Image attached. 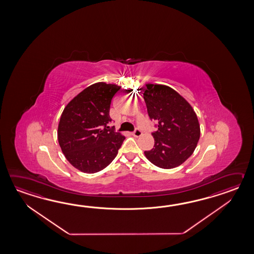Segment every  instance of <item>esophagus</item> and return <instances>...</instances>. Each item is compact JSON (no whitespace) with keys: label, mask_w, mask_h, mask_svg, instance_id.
I'll list each match as a JSON object with an SVG mask.
<instances>
[{"label":"esophagus","mask_w":254,"mask_h":254,"mask_svg":"<svg viewBox=\"0 0 254 254\" xmlns=\"http://www.w3.org/2000/svg\"><path fill=\"white\" fill-rule=\"evenodd\" d=\"M132 135H133L134 137H137V138H138V137H140V136L142 135V132H141V130H140V129H136L134 131L132 132Z\"/></svg>","instance_id":"34e87169"}]
</instances>
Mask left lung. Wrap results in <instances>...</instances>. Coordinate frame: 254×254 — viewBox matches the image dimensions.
Returning a JSON list of instances; mask_svg holds the SVG:
<instances>
[{
	"label": "left lung",
	"instance_id": "8db88e82",
	"mask_svg": "<svg viewBox=\"0 0 254 254\" xmlns=\"http://www.w3.org/2000/svg\"><path fill=\"white\" fill-rule=\"evenodd\" d=\"M143 93L149 117L158 123L152 133L154 147L144 151L157 167L173 169L183 164L194 151L200 128L194 110L173 88L147 83Z\"/></svg>",
	"mask_w": 254,
	"mask_h": 254
}]
</instances>
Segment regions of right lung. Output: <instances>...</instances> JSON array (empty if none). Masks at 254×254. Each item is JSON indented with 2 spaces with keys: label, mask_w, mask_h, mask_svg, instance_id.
Returning <instances> with one entry per match:
<instances>
[{
  "label": "right lung",
  "mask_w": 254,
  "mask_h": 254,
  "mask_svg": "<svg viewBox=\"0 0 254 254\" xmlns=\"http://www.w3.org/2000/svg\"><path fill=\"white\" fill-rule=\"evenodd\" d=\"M121 86L103 81L93 83L65 106L58 125V141L65 158L82 173L107 167L125 139L107 126L110 106Z\"/></svg>",
  "instance_id": "add662e5"
}]
</instances>
